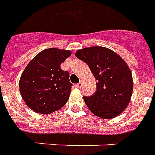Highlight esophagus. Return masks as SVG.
<instances>
[{
  "instance_id": "1",
  "label": "esophagus",
  "mask_w": 155,
  "mask_h": 155,
  "mask_svg": "<svg viewBox=\"0 0 155 155\" xmlns=\"http://www.w3.org/2000/svg\"><path fill=\"white\" fill-rule=\"evenodd\" d=\"M82 85H83V83H82V82H80V83L76 84V87H77L78 88H81V87H82Z\"/></svg>"
}]
</instances>
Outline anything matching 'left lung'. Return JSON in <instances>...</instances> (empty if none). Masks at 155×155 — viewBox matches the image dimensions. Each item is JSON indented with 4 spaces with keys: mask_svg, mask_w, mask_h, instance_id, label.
I'll list each match as a JSON object with an SVG mask.
<instances>
[{
    "mask_svg": "<svg viewBox=\"0 0 155 155\" xmlns=\"http://www.w3.org/2000/svg\"><path fill=\"white\" fill-rule=\"evenodd\" d=\"M75 56L89 67L97 80L91 97H83L89 110L97 117L114 118L126 109L132 97V72L124 60L104 47H90L76 51Z\"/></svg>",
    "mask_w": 155,
    "mask_h": 155,
    "instance_id": "8db88e82",
    "label": "left lung"
}]
</instances>
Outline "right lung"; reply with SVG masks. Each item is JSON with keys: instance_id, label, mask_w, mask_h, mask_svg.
Wrapping results in <instances>:
<instances>
[{"instance_id": "add662e5", "label": "right lung", "mask_w": 155, "mask_h": 155, "mask_svg": "<svg viewBox=\"0 0 155 155\" xmlns=\"http://www.w3.org/2000/svg\"><path fill=\"white\" fill-rule=\"evenodd\" d=\"M71 51L51 48L39 52L23 71L19 81L20 93L25 104L41 114L61 109L68 100L72 83L69 73L61 64Z\"/></svg>"}]
</instances>
